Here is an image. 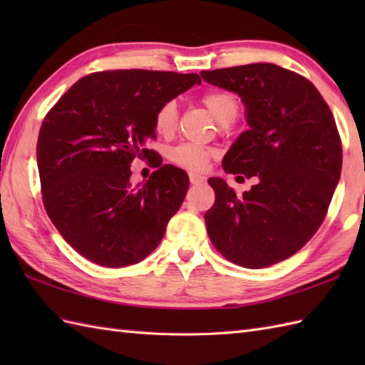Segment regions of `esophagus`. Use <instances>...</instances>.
<instances>
[{
	"label": "esophagus",
	"mask_w": 365,
	"mask_h": 365,
	"mask_svg": "<svg viewBox=\"0 0 365 365\" xmlns=\"http://www.w3.org/2000/svg\"><path fill=\"white\" fill-rule=\"evenodd\" d=\"M204 180H205V178H204L202 175L195 174V173L190 174V182H191V185H200Z\"/></svg>",
	"instance_id": "1"
}]
</instances>
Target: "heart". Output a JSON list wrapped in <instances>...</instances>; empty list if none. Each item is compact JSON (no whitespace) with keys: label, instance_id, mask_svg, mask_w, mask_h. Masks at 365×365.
<instances>
[{"label":"heart","instance_id":"obj_1","mask_svg":"<svg viewBox=\"0 0 365 365\" xmlns=\"http://www.w3.org/2000/svg\"><path fill=\"white\" fill-rule=\"evenodd\" d=\"M200 103H202L208 113L218 120L221 125H230L238 118L240 113V102L238 98L229 91H208L200 97ZM178 125V108L177 103L166 102L163 103L157 114H155V130L161 136H170L175 131ZM216 157V150L212 147L205 145H196V144H178L174 149H170L169 158L173 160L175 165L182 166L192 173H202L207 169L208 163L212 158Z\"/></svg>","mask_w":365,"mask_h":365}]
</instances>
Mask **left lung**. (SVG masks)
<instances>
[{"instance_id": "1", "label": "left lung", "mask_w": 365, "mask_h": 365, "mask_svg": "<svg viewBox=\"0 0 365 365\" xmlns=\"http://www.w3.org/2000/svg\"><path fill=\"white\" fill-rule=\"evenodd\" d=\"M200 76L242 97L250 130L224 155L227 174L257 175L242 196L208 178L215 204L205 213L213 246L245 268H265L297 254L328 213L342 170V141L328 103L304 76L268 63Z\"/></svg>"}]
</instances>
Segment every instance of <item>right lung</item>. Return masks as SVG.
I'll use <instances>...</instances> for the list:
<instances>
[{
	"label": "right lung",
	"instance_id": "right-lung-1",
	"mask_svg": "<svg viewBox=\"0 0 365 365\" xmlns=\"http://www.w3.org/2000/svg\"><path fill=\"white\" fill-rule=\"evenodd\" d=\"M200 83L197 73L108 71L83 76L46 113L37 166L46 215L83 257L108 268L128 267L160 245L190 188L188 174L161 165L145 144L158 108ZM159 169L141 187L129 165Z\"/></svg>",
	"mask_w": 365,
	"mask_h": 365
}]
</instances>
